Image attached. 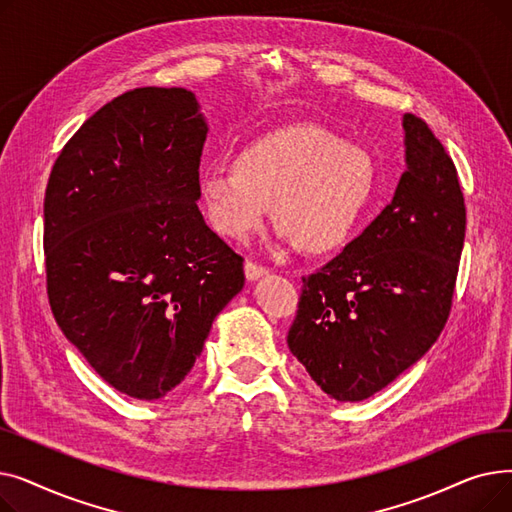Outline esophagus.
<instances>
[{
    "instance_id": "obj_1",
    "label": "esophagus",
    "mask_w": 512,
    "mask_h": 512,
    "mask_svg": "<svg viewBox=\"0 0 512 512\" xmlns=\"http://www.w3.org/2000/svg\"><path fill=\"white\" fill-rule=\"evenodd\" d=\"M265 274H267V270H265L263 265L253 263V261H247V263H245V276H247V280H249V282L259 280V278H263Z\"/></svg>"
}]
</instances>
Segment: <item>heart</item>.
Wrapping results in <instances>:
<instances>
[{"label": "heart", "instance_id": "obj_1", "mask_svg": "<svg viewBox=\"0 0 512 512\" xmlns=\"http://www.w3.org/2000/svg\"><path fill=\"white\" fill-rule=\"evenodd\" d=\"M371 195L369 157L317 124L259 134L236 151L230 172H207L199 180L201 209L213 232L245 240L270 205L280 236L305 255L342 249Z\"/></svg>", "mask_w": 512, "mask_h": 512}]
</instances>
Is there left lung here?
<instances>
[{
	"label": "left lung",
	"mask_w": 512,
	"mask_h": 512,
	"mask_svg": "<svg viewBox=\"0 0 512 512\" xmlns=\"http://www.w3.org/2000/svg\"><path fill=\"white\" fill-rule=\"evenodd\" d=\"M407 170L392 203L303 278L288 348L340 402L373 396L417 363L450 313L465 242L456 168L429 126L402 116Z\"/></svg>",
	"instance_id": "left-lung-1"
}]
</instances>
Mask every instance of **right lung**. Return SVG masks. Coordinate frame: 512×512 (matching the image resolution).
<instances>
[{
	"label": "right lung",
	"instance_id": "right-lung-1",
	"mask_svg": "<svg viewBox=\"0 0 512 512\" xmlns=\"http://www.w3.org/2000/svg\"><path fill=\"white\" fill-rule=\"evenodd\" d=\"M207 130L191 91L134 89L78 128L47 182L53 317L107 384L139 400L186 378L245 286L242 257L197 207Z\"/></svg>",
	"mask_w": 512,
	"mask_h": 512
}]
</instances>
